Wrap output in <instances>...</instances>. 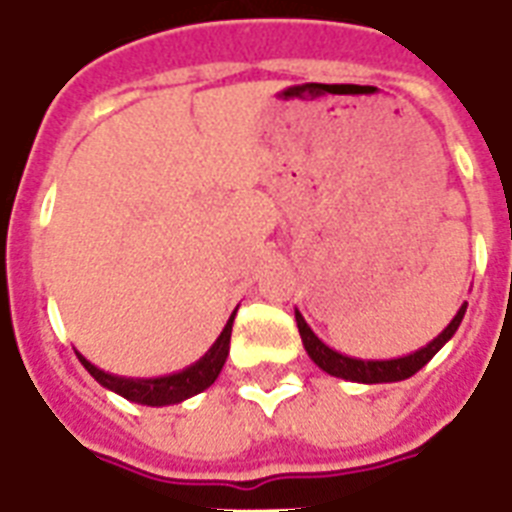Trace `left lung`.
Masks as SVG:
<instances>
[{
    "label": "left lung",
    "instance_id": "obj_1",
    "mask_svg": "<svg viewBox=\"0 0 512 512\" xmlns=\"http://www.w3.org/2000/svg\"><path fill=\"white\" fill-rule=\"evenodd\" d=\"M465 308H468V303H462L457 316L449 321V327H446L438 337H433L425 348L414 350V353H409V356L385 358V361H364V358H350L337 353L335 348H329L327 342H321L319 337L313 335V329L308 327V321L303 319V313L297 311V308H295V321H297V329H300V337H303L305 350H308V356H311V361L319 366V369H324V372L332 374V377H340V380L377 385V382L406 380V377H412V374L420 372L422 366L428 364L430 358L436 356L438 350L452 340L457 327L462 324Z\"/></svg>",
    "mask_w": 512,
    "mask_h": 512
}]
</instances>
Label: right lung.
Here are the masks:
<instances>
[{
	"label": "right lung",
	"mask_w": 512,
	"mask_h": 512,
	"mask_svg": "<svg viewBox=\"0 0 512 512\" xmlns=\"http://www.w3.org/2000/svg\"><path fill=\"white\" fill-rule=\"evenodd\" d=\"M236 311L231 313V319L223 327L220 337L212 342V348L196 361V364L185 366L183 372L164 374V377H119V374L103 372L95 364H90L82 353H76L82 366L103 385V388L114 390L122 398L132 401V404L143 406H170L180 404L185 398L196 396L201 390H207L212 382L217 380V374L223 369L228 350H231V329Z\"/></svg>",
	"instance_id": "right-lung-1"
}]
</instances>
